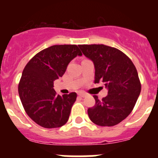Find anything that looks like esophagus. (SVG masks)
<instances>
[{
    "instance_id": "esophagus-1",
    "label": "esophagus",
    "mask_w": 158,
    "mask_h": 158,
    "mask_svg": "<svg viewBox=\"0 0 158 158\" xmlns=\"http://www.w3.org/2000/svg\"><path fill=\"white\" fill-rule=\"evenodd\" d=\"M79 95L80 97H85L86 95V94L84 93V92H80V93H79Z\"/></svg>"
}]
</instances>
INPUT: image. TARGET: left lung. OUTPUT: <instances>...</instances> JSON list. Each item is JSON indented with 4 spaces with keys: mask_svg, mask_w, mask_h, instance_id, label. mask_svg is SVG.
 <instances>
[{
    "mask_svg": "<svg viewBox=\"0 0 158 158\" xmlns=\"http://www.w3.org/2000/svg\"><path fill=\"white\" fill-rule=\"evenodd\" d=\"M95 66V83L102 82L107 96L89 108L90 120L99 126H114L126 118L135 107L141 89L135 65L119 49L103 44L79 45Z\"/></svg>",
    "mask_w": 158,
    "mask_h": 158,
    "instance_id": "obj_1",
    "label": "left lung"
}]
</instances>
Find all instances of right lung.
I'll return each mask as SVG.
<instances>
[{"mask_svg": "<svg viewBox=\"0 0 158 158\" xmlns=\"http://www.w3.org/2000/svg\"><path fill=\"white\" fill-rule=\"evenodd\" d=\"M77 56L82 52L76 45H54L36 53L23 69L19 95L27 114L37 125L54 128L67 122L77 95H56L53 82Z\"/></svg>", "mask_w": 158, "mask_h": 158, "instance_id": "right-lung-1", "label": "right lung"}]
</instances>
